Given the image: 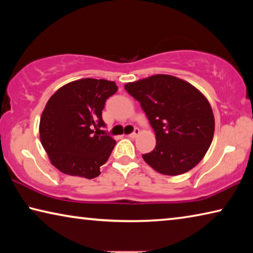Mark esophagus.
<instances>
[{
  "label": "esophagus",
  "mask_w": 253,
  "mask_h": 253,
  "mask_svg": "<svg viewBox=\"0 0 253 253\" xmlns=\"http://www.w3.org/2000/svg\"><path fill=\"white\" fill-rule=\"evenodd\" d=\"M139 132H140V130L138 129V128H135L134 132H131V134L128 135V137H129V138H136V137L139 135Z\"/></svg>",
  "instance_id": "1"
}]
</instances>
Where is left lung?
I'll return each mask as SVG.
<instances>
[{
    "instance_id": "8db88e82",
    "label": "left lung",
    "mask_w": 253,
    "mask_h": 253,
    "mask_svg": "<svg viewBox=\"0 0 253 253\" xmlns=\"http://www.w3.org/2000/svg\"><path fill=\"white\" fill-rule=\"evenodd\" d=\"M140 102L156 135V146L143 158L163 175L186 173L202 161L214 135L209 100L187 81L155 75L125 84Z\"/></svg>"
}]
</instances>
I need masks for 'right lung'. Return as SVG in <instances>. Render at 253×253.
I'll return each mask as SVG.
<instances>
[{
  "label": "right lung",
  "instance_id": "add662e5",
  "mask_svg": "<svg viewBox=\"0 0 253 253\" xmlns=\"http://www.w3.org/2000/svg\"><path fill=\"white\" fill-rule=\"evenodd\" d=\"M114 81L84 78L62 85L46 102L40 119V139L60 172L88 179L100 174L116 145L99 134L105 102L117 91Z\"/></svg>",
  "mask_w": 253,
  "mask_h": 253
}]
</instances>
